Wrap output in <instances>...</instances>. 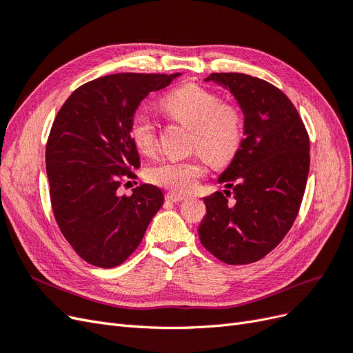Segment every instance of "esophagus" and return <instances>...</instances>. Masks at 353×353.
Here are the masks:
<instances>
[{
	"label": "esophagus",
	"instance_id": "1",
	"mask_svg": "<svg viewBox=\"0 0 353 353\" xmlns=\"http://www.w3.org/2000/svg\"><path fill=\"white\" fill-rule=\"evenodd\" d=\"M185 199H187V196L174 193V191H169V193L166 194V200H168V201H172V203H179V201H183V200H185Z\"/></svg>",
	"mask_w": 353,
	"mask_h": 353
}]
</instances>
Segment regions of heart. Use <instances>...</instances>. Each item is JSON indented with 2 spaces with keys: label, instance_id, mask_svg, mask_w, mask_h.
Returning <instances> with one entry per match:
<instances>
[{
  "label": "heart",
  "instance_id": "obj_1",
  "mask_svg": "<svg viewBox=\"0 0 353 353\" xmlns=\"http://www.w3.org/2000/svg\"><path fill=\"white\" fill-rule=\"evenodd\" d=\"M160 109L170 119L191 128V147L213 165H223L236 156L243 138V116L236 105L221 103L216 94L185 83L166 94ZM134 145L144 154L156 148V126L143 113H137L130 125ZM205 174L200 159H166L148 169L152 183L172 190L174 193H188Z\"/></svg>",
  "mask_w": 353,
  "mask_h": 353
}]
</instances>
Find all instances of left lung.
I'll return each mask as SVG.
<instances>
[{
	"label": "left lung",
	"mask_w": 353,
	"mask_h": 353,
	"mask_svg": "<svg viewBox=\"0 0 353 353\" xmlns=\"http://www.w3.org/2000/svg\"><path fill=\"white\" fill-rule=\"evenodd\" d=\"M205 81L236 99L244 140L218 178L227 190L203 199L199 237L222 262L252 263L284 239L297 216L309 174V137L292 101L270 82L244 73H212Z\"/></svg>",
	"instance_id": "1"
}]
</instances>
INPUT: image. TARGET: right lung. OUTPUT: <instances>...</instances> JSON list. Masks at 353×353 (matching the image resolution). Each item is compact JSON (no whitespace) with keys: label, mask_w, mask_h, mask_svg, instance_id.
Segmentation results:
<instances>
[{"label":"right lung","mask_w":353,"mask_h":353,"mask_svg":"<svg viewBox=\"0 0 353 353\" xmlns=\"http://www.w3.org/2000/svg\"><path fill=\"white\" fill-rule=\"evenodd\" d=\"M181 73H116L82 85L61 105L46 150L51 206L63 236L100 268L125 262L163 205L162 190L143 184L119 196L140 156L130 125L140 103Z\"/></svg>","instance_id":"add662e5"}]
</instances>
